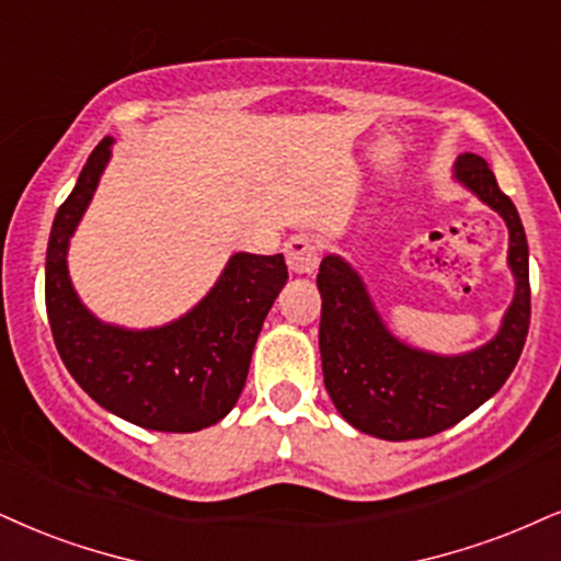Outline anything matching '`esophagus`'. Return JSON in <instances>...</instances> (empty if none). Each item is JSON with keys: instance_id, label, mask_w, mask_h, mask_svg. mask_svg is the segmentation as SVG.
<instances>
[{"instance_id": "obj_1", "label": "esophagus", "mask_w": 561, "mask_h": 561, "mask_svg": "<svg viewBox=\"0 0 561 561\" xmlns=\"http://www.w3.org/2000/svg\"><path fill=\"white\" fill-rule=\"evenodd\" d=\"M286 262L288 270L296 275H309L317 270V262H320V249H317L314 239L307 237V233H296L286 241Z\"/></svg>"}]
</instances>
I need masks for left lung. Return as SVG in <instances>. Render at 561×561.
Returning <instances> with one entry per match:
<instances>
[{
    "label": "left lung",
    "instance_id": "1",
    "mask_svg": "<svg viewBox=\"0 0 561 561\" xmlns=\"http://www.w3.org/2000/svg\"><path fill=\"white\" fill-rule=\"evenodd\" d=\"M455 179L500 213L510 228L507 262L515 275V299L500 333L486 345L460 356L411 348L385 328L362 275L348 262L328 254L317 273L324 387L337 413L371 437L421 439L455 426L507 382L528 337V241L517 207L481 156H458Z\"/></svg>",
    "mask_w": 561,
    "mask_h": 561
}]
</instances>
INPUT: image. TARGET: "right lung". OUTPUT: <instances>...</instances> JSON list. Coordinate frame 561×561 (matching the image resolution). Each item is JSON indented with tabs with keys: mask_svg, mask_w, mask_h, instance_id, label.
Returning a JSON list of instances; mask_svg holds the SVG:
<instances>
[{
	"mask_svg": "<svg viewBox=\"0 0 561 561\" xmlns=\"http://www.w3.org/2000/svg\"><path fill=\"white\" fill-rule=\"evenodd\" d=\"M95 145L54 218L46 249V314L67 371L101 408L153 432L218 424L244 390L262 322L288 280L283 254L239 252L210 294L179 320L150 330L101 322L75 294L67 249L112 158Z\"/></svg>",
	"mask_w": 561,
	"mask_h": 561,
	"instance_id": "add662e5",
	"label": "right lung"
}]
</instances>
